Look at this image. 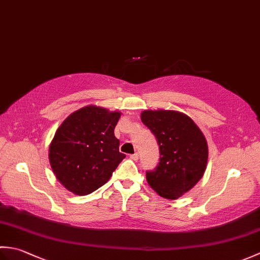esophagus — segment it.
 Returning a JSON list of instances; mask_svg holds the SVG:
<instances>
[{"instance_id": "1", "label": "esophagus", "mask_w": 260, "mask_h": 260, "mask_svg": "<svg viewBox=\"0 0 260 260\" xmlns=\"http://www.w3.org/2000/svg\"><path fill=\"white\" fill-rule=\"evenodd\" d=\"M139 153H134V154H131L129 155V157L132 158V159H134V161H137V159H139Z\"/></svg>"}]
</instances>
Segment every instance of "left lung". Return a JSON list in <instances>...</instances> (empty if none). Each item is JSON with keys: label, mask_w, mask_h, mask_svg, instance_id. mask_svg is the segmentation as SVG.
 I'll use <instances>...</instances> for the list:
<instances>
[{"label": "left lung", "mask_w": 260, "mask_h": 260, "mask_svg": "<svg viewBox=\"0 0 260 260\" xmlns=\"http://www.w3.org/2000/svg\"><path fill=\"white\" fill-rule=\"evenodd\" d=\"M141 119L155 136L159 158L146 171L152 189L167 199H178L200 180L208 161L202 132L189 116L174 110H145Z\"/></svg>", "instance_id": "obj_1"}]
</instances>
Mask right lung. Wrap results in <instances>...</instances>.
Returning <instances> with one entry per match:
<instances>
[{"label": "right lung", "mask_w": 260, "mask_h": 260, "mask_svg": "<svg viewBox=\"0 0 260 260\" xmlns=\"http://www.w3.org/2000/svg\"><path fill=\"white\" fill-rule=\"evenodd\" d=\"M120 113L87 106L59 126L49 148L53 173L66 189L87 196L110 179L126 157L114 134Z\"/></svg>", "instance_id": "right-lung-1"}]
</instances>
